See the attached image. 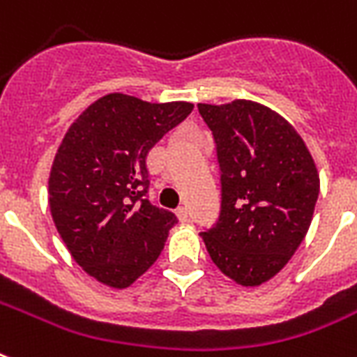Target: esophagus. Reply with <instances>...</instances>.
<instances>
[{"mask_svg": "<svg viewBox=\"0 0 357 357\" xmlns=\"http://www.w3.org/2000/svg\"><path fill=\"white\" fill-rule=\"evenodd\" d=\"M176 213H178L179 221L181 222L189 221V211H187V208H185V206H179V208L176 209Z\"/></svg>", "mask_w": 357, "mask_h": 357, "instance_id": "esophagus-1", "label": "esophagus"}]
</instances>
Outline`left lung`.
Segmentation results:
<instances>
[{
    "label": "left lung",
    "instance_id": "1",
    "mask_svg": "<svg viewBox=\"0 0 357 357\" xmlns=\"http://www.w3.org/2000/svg\"><path fill=\"white\" fill-rule=\"evenodd\" d=\"M221 170V213L202 232L209 257L241 287L277 275L311 227L320 178L292 125L252 100L198 105Z\"/></svg>",
    "mask_w": 357,
    "mask_h": 357
}]
</instances>
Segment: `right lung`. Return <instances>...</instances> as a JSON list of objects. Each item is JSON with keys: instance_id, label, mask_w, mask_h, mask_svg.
<instances>
[{"instance_id": "add662e5", "label": "right lung", "mask_w": 357, "mask_h": 357, "mask_svg": "<svg viewBox=\"0 0 357 357\" xmlns=\"http://www.w3.org/2000/svg\"><path fill=\"white\" fill-rule=\"evenodd\" d=\"M192 108L105 95L58 148L48 179L52 219L76 264L102 284L130 287L165 249L178 217L149 202L146 157Z\"/></svg>"}]
</instances>
